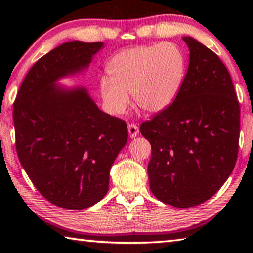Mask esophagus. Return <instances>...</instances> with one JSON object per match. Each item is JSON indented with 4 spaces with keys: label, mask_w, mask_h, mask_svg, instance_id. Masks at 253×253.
I'll use <instances>...</instances> for the list:
<instances>
[{
    "label": "esophagus",
    "mask_w": 253,
    "mask_h": 253,
    "mask_svg": "<svg viewBox=\"0 0 253 253\" xmlns=\"http://www.w3.org/2000/svg\"><path fill=\"white\" fill-rule=\"evenodd\" d=\"M128 132H129V136L131 138H134L137 135H138L139 129L137 127L136 124H128Z\"/></svg>",
    "instance_id": "1"
}]
</instances>
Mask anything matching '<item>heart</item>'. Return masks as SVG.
I'll use <instances>...</instances> for the list:
<instances>
[{"mask_svg":"<svg viewBox=\"0 0 253 253\" xmlns=\"http://www.w3.org/2000/svg\"><path fill=\"white\" fill-rule=\"evenodd\" d=\"M109 79H101L99 92L106 109L125 111L134 93L136 105L156 114L176 99L185 78L186 62L182 50L173 43L136 46L115 54L107 63Z\"/></svg>","mask_w":253,"mask_h":253,"instance_id":"1","label":"heart"}]
</instances>
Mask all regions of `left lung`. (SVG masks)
Instances as JSON below:
<instances>
[{
	"label": "left lung",
	"instance_id": "1",
	"mask_svg": "<svg viewBox=\"0 0 253 253\" xmlns=\"http://www.w3.org/2000/svg\"><path fill=\"white\" fill-rule=\"evenodd\" d=\"M183 40L190 62L172 105L142 123L152 146L149 187L175 208L205 202L234 169L239 152L240 105L224 63L191 37Z\"/></svg>",
	"mask_w": 253,
	"mask_h": 253
}]
</instances>
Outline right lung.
I'll return each instance as SVG.
<instances>
[{"mask_svg": "<svg viewBox=\"0 0 253 253\" xmlns=\"http://www.w3.org/2000/svg\"><path fill=\"white\" fill-rule=\"evenodd\" d=\"M102 46L70 41L50 51L29 70L13 104L21 165L40 194L63 209H87L104 198L127 143L126 122L101 111L87 89L55 84L87 68Z\"/></svg>", "mask_w": 253, "mask_h": 253, "instance_id": "add662e5", "label": "right lung"}]
</instances>
